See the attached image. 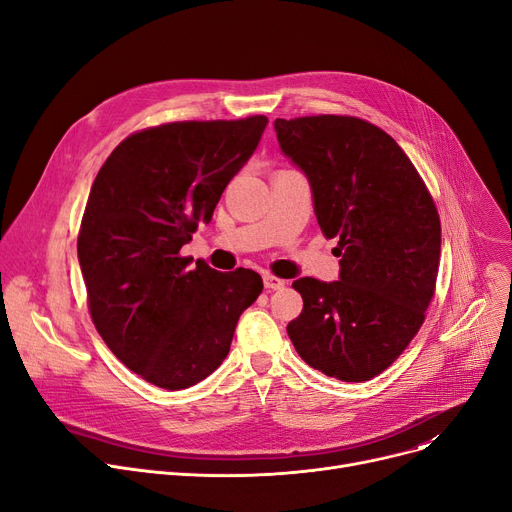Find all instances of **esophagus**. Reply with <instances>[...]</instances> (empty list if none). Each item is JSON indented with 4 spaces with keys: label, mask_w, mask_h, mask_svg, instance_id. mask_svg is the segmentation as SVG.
Listing matches in <instances>:
<instances>
[{
    "label": "esophagus",
    "mask_w": 512,
    "mask_h": 512,
    "mask_svg": "<svg viewBox=\"0 0 512 512\" xmlns=\"http://www.w3.org/2000/svg\"><path fill=\"white\" fill-rule=\"evenodd\" d=\"M263 284H265L267 290H282L288 282L282 280V278H276V276H272V274H265V276H263Z\"/></svg>",
    "instance_id": "1"
}]
</instances>
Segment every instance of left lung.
<instances>
[{
    "mask_svg": "<svg viewBox=\"0 0 512 512\" xmlns=\"http://www.w3.org/2000/svg\"><path fill=\"white\" fill-rule=\"evenodd\" d=\"M274 126L342 257L340 280L292 284L303 311L286 332L313 369L367 382L411 344L436 294L442 228L434 197L407 153L367 120L321 114Z\"/></svg>",
    "mask_w": 512,
    "mask_h": 512,
    "instance_id": "left-lung-1",
    "label": "left lung"
}]
</instances>
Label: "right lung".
Masks as SVG:
<instances>
[{"mask_svg": "<svg viewBox=\"0 0 512 512\" xmlns=\"http://www.w3.org/2000/svg\"><path fill=\"white\" fill-rule=\"evenodd\" d=\"M265 116L143 128L97 172L76 251L93 324L110 351L164 390L205 380L263 290L257 272L211 270L180 249L253 155Z\"/></svg>", "mask_w": 512, "mask_h": 512, "instance_id": "right-lung-1", "label": "right lung"}]
</instances>
